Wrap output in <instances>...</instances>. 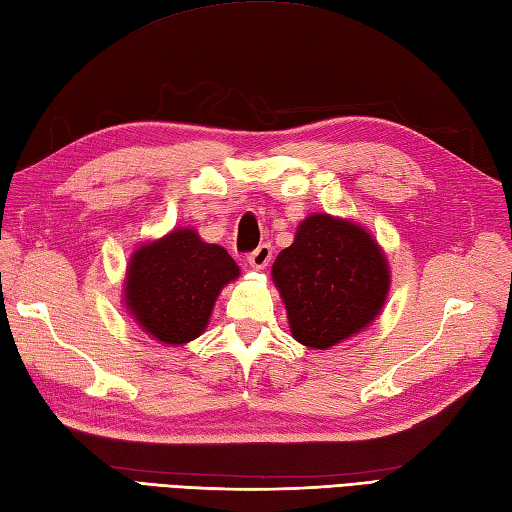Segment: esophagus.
<instances>
[{"instance_id":"1","label":"esophagus","mask_w":512,"mask_h":512,"mask_svg":"<svg viewBox=\"0 0 512 512\" xmlns=\"http://www.w3.org/2000/svg\"><path fill=\"white\" fill-rule=\"evenodd\" d=\"M270 259H273V248H270V244H259L253 253L248 255V264L255 270H264L270 264Z\"/></svg>"}]
</instances>
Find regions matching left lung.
Instances as JSON below:
<instances>
[{
    "instance_id": "1",
    "label": "left lung",
    "mask_w": 512,
    "mask_h": 512,
    "mask_svg": "<svg viewBox=\"0 0 512 512\" xmlns=\"http://www.w3.org/2000/svg\"><path fill=\"white\" fill-rule=\"evenodd\" d=\"M270 273L290 335L315 350L364 333L390 290L388 257L370 230L328 213L299 222L295 242L277 255Z\"/></svg>"
}]
</instances>
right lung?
<instances>
[{
	"label": "right lung",
	"mask_w": 512,
	"mask_h": 512,
	"mask_svg": "<svg viewBox=\"0 0 512 512\" xmlns=\"http://www.w3.org/2000/svg\"><path fill=\"white\" fill-rule=\"evenodd\" d=\"M239 275L226 248L179 226L133 250L122 302L146 335L164 346H184L204 333L222 288Z\"/></svg>",
	"instance_id": "add662e5"
}]
</instances>
